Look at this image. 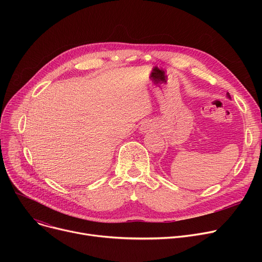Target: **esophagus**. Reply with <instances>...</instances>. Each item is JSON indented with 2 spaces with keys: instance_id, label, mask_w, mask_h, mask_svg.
Listing matches in <instances>:
<instances>
[{
  "instance_id": "1",
  "label": "esophagus",
  "mask_w": 262,
  "mask_h": 262,
  "mask_svg": "<svg viewBox=\"0 0 262 262\" xmlns=\"http://www.w3.org/2000/svg\"><path fill=\"white\" fill-rule=\"evenodd\" d=\"M153 128H154V125H153V123L150 122V121H145V122H143L142 125L140 126V130H141V133H143V134H145V133H147V132H150V130H153Z\"/></svg>"
}]
</instances>
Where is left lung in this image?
<instances>
[{
    "label": "left lung",
    "instance_id": "8db88e82",
    "mask_svg": "<svg viewBox=\"0 0 262 262\" xmlns=\"http://www.w3.org/2000/svg\"><path fill=\"white\" fill-rule=\"evenodd\" d=\"M226 95H227V98H228V99H230V95H229V93H228V92L226 93Z\"/></svg>",
    "mask_w": 262,
    "mask_h": 262
}]
</instances>
